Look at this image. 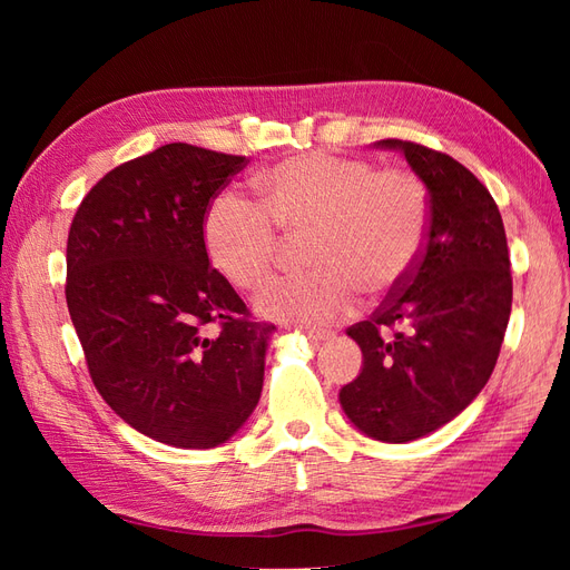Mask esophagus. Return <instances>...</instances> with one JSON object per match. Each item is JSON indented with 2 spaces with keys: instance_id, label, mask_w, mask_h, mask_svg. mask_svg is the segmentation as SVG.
I'll use <instances>...</instances> for the list:
<instances>
[{
  "instance_id": "34e87169",
  "label": "esophagus",
  "mask_w": 570,
  "mask_h": 570,
  "mask_svg": "<svg viewBox=\"0 0 570 570\" xmlns=\"http://www.w3.org/2000/svg\"><path fill=\"white\" fill-rule=\"evenodd\" d=\"M304 335H306L308 342H325V340L333 337L331 331H316V327H306Z\"/></svg>"
}]
</instances>
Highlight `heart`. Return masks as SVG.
Here are the masks:
<instances>
[{"instance_id":"b5f03b06","label":"heart","mask_w":570,"mask_h":570,"mask_svg":"<svg viewBox=\"0 0 570 570\" xmlns=\"http://www.w3.org/2000/svg\"><path fill=\"white\" fill-rule=\"evenodd\" d=\"M262 205L235 193L212 202L202 223L212 268L237 289L262 283L281 235H312V273L271 278L254 295L256 312L308 327L352 312L356 292L390 297L416 271L430 230L423 180L406 168L381 170L364 159L306 154L258 178Z\"/></svg>"}]
</instances>
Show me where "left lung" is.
Masks as SVG:
<instances>
[{"instance_id": "1", "label": "left lung", "mask_w": 570, "mask_h": 570, "mask_svg": "<svg viewBox=\"0 0 570 570\" xmlns=\"http://www.w3.org/2000/svg\"><path fill=\"white\" fill-rule=\"evenodd\" d=\"M404 154L430 199V230L411 278L347 335L364 354L340 404L361 433L402 444L456 419L488 385L511 314L507 233L488 187L442 151L381 140Z\"/></svg>"}]
</instances>
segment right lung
I'll return each mask as SVG.
<instances>
[{
  "instance_id": "right-lung-1",
  "label": "right lung",
  "mask_w": 570,
  "mask_h": 570,
  "mask_svg": "<svg viewBox=\"0 0 570 570\" xmlns=\"http://www.w3.org/2000/svg\"><path fill=\"white\" fill-rule=\"evenodd\" d=\"M245 166L164 145L109 170L68 233L66 302L95 387L137 433L180 450L230 440L264 387L275 327L249 321L202 239L209 202Z\"/></svg>"
}]
</instances>
